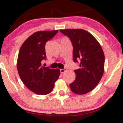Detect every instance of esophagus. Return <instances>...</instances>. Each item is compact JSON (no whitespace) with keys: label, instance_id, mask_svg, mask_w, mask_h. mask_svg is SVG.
<instances>
[{"label":"esophagus","instance_id":"1","mask_svg":"<svg viewBox=\"0 0 123 123\" xmlns=\"http://www.w3.org/2000/svg\"><path fill=\"white\" fill-rule=\"evenodd\" d=\"M66 70H67V69H66V68L61 69H60V72H61V73H63L65 72L66 71Z\"/></svg>","mask_w":123,"mask_h":123}]
</instances>
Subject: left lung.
Segmentation results:
<instances>
[{"label": "left lung", "mask_w": 123, "mask_h": 123, "mask_svg": "<svg viewBox=\"0 0 123 123\" xmlns=\"http://www.w3.org/2000/svg\"><path fill=\"white\" fill-rule=\"evenodd\" d=\"M69 38L73 46V58L80 63L74 70L76 79L69 84L76 94H85L98 85L104 72L105 56L101 45L91 33L81 29H61Z\"/></svg>", "instance_id": "8db88e82"}]
</instances>
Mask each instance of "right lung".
<instances>
[{"label": "right lung", "mask_w": 123, "mask_h": 123, "mask_svg": "<svg viewBox=\"0 0 123 123\" xmlns=\"http://www.w3.org/2000/svg\"><path fill=\"white\" fill-rule=\"evenodd\" d=\"M58 32L55 30L35 32L22 44L18 54L17 70L19 77L28 89L39 95L51 92L60 76L58 69L42 66V61L46 58V42Z\"/></svg>", "instance_id": "obj_1"}]
</instances>
